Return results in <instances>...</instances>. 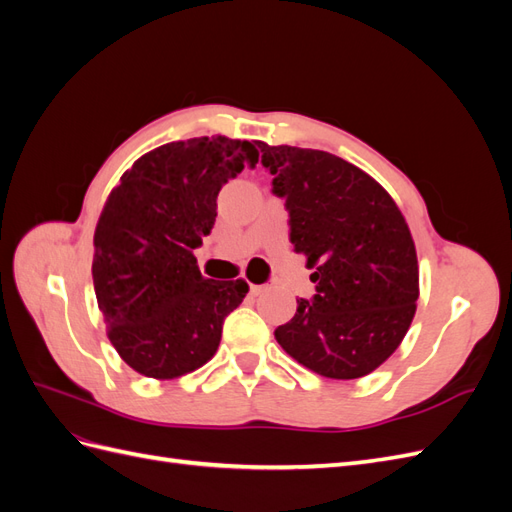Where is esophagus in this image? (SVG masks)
<instances>
[{"label":"esophagus","instance_id":"obj_1","mask_svg":"<svg viewBox=\"0 0 512 512\" xmlns=\"http://www.w3.org/2000/svg\"><path fill=\"white\" fill-rule=\"evenodd\" d=\"M262 290H265V286H260V284H250V292L254 294V297H256V294H260Z\"/></svg>","mask_w":512,"mask_h":512}]
</instances>
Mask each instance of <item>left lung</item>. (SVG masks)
<instances>
[{"label":"left lung","mask_w":512,"mask_h":512,"mask_svg":"<svg viewBox=\"0 0 512 512\" xmlns=\"http://www.w3.org/2000/svg\"><path fill=\"white\" fill-rule=\"evenodd\" d=\"M286 198L290 243L307 258L312 301L275 329L294 361L333 380L363 378L399 348L416 314L418 260L406 218L365 170L318 149L256 143Z\"/></svg>","instance_id":"obj_1"}]
</instances>
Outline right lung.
<instances>
[{"instance_id": "obj_1", "label": "right lung", "mask_w": 512, "mask_h": 512, "mask_svg": "<svg viewBox=\"0 0 512 512\" xmlns=\"http://www.w3.org/2000/svg\"><path fill=\"white\" fill-rule=\"evenodd\" d=\"M252 143L200 136L138 158L108 194L94 232V290L117 354L141 376L175 380L218 352L245 280H207L194 256L218 215V194Z\"/></svg>"}]
</instances>
